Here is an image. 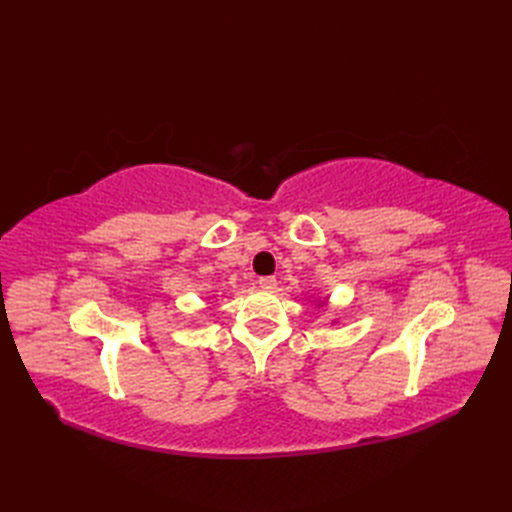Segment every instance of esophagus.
I'll return each instance as SVG.
<instances>
[{
    "mask_svg": "<svg viewBox=\"0 0 512 512\" xmlns=\"http://www.w3.org/2000/svg\"><path fill=\"white\" fill-rule=\"evenodd\" d=\"M275 277L273 275H265V277H258V286L260 288H273L275 286Z\"/></svg>",
    "mask_w": 512,
    "mask_h": 512,
    "instance_id": "34e87169",
    "label": "esophagus"
}]
</instances>
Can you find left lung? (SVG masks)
I'll use <instances>...</instances> for the list:
<instances>
[{"mask_svg":"<svg viewBox=\"0 0 512 512\" xmlns=\"http://www.w3.org/2000/svg\"><path fill=\"white\" fill-rule=\"evenodd\" d=\"M318 305H322V301H320V303H318Z\"/></svg>","mask_w":512,"mask_h":512,"instance_id":"1","label":"left lung"}]
</instances>
